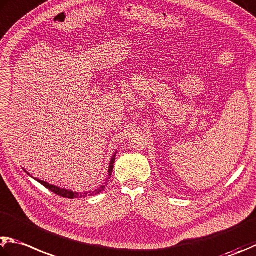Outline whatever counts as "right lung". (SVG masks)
Listing matches in <instances>:
<instances>
[{
    "label": "right lung",
    "instance_id": "obj_1",
    "mask_svg": "<svg viewBox=\"0 0 256 256\" xmlns=\"http://www.w3.org/2000/svg\"><path fill=\"white\" fill-rule=\"evenodd\" d=\"M116 153H114V156H112V159H110V166H108V176L106 178V180L104 181L103 184H102L98 188H96L94 190H90V192H72V190H69V189H62L60 187H57V186H54V184H50L48 182H46V181L44 180H40V179H36V178H34L29 172H26V169H23L26 172V174H29L30 176H32L34 180L38 181V182H40L42 186H44L46 188L51 190V192H54L56 194H58V196H62V197H64V198H69V199H76V198H86V197H90V196H96V194H98L100 192H103V190L108 187V181L110 179V176H112V172H113V168H114V162H115V156H116Z\"/></svg>",
    "mask_w": 256,
    "mask_h": 256
}]
</instances>
